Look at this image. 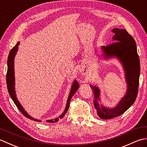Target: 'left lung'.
<instances>
[{"label":"left lung","instance_id":"8db88e82","mask_svg":"<svg viewBox=\"0 0 147 147\" xmlns=\"http://www.w3.org/2000/svg\"><path fill=\"white\" fill-rule=\"evenodd\" d=\"M112 32L115 33L113 36L115 42L107 46H102V50L105 59L116 57L123 64L125 71L127 92L115 107L109 109L100 105V90L98 87L90 85L95 95V108L98 116L103 119L119 116L126 112L135 102L139 86L140 64L135 40L126 30L114 28Z\"/></svg>","mask_w":147,"mask_h":147}]
</instances>
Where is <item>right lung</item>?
Instances as JSON below:
<instances>
[{
    "mask_svg": "<svg viewBox=\"0 0 147 147\" xmlns=\"http://www.w3.org/2000/svg\"><path fill=\"white\" fill-rule=\"evenodd\" d=\"M20 45V42H18L17 44L13 48H12L10 52H9V54L8 56V59H7V75H6V82H7V90L9 95H10L11 97L12 98V100L14 102V104L16 105L17 106V107L18 108L19 110L20 111V112L23 114L24 116L26 117L27 118L30 119L31 120L35 121H38L40 122L41 121L36 119H34L32 116L27 113V112L25 111V110L23 109V107H22V105L21 104L18 100V98L16 97V92H15V88H14V85H15V78H14V57L16 54L17 51L18 50V46ZM79 83L77 81H74V83H73V85L71 86V89L69 93V95L67 100V104L66 106H65V110L63 112L61 115L57 118L54 119H50L47 120V123H55V122H57L59 121V119H62L64 117L65 114H66L67 111H68L69 107V104H70V101L71 99L72 98V96L74 95V93H76V92L78 90V89L79 88Z\"/></svg>",
    "mask_w": 147,
    "mask_h": 147,
    "instance_id": "obj_1",
    "label": "right lung"
}]
</instances>
